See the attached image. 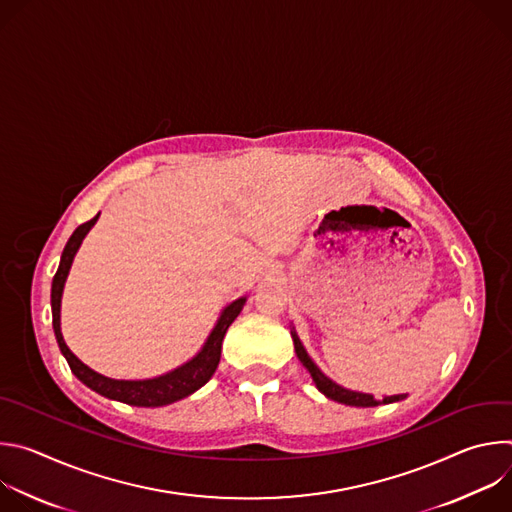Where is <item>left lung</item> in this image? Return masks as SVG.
<instances>
[{
	"mask_svg": "<svg viewBox=\"0 0 512 512\" xmlns=\"http://www.w3.org/2000/svg\"><path fill=\"white\" fill-rule=\"evenodd\" d=\"M291 340H294V348H296V354L300 358V362L304 364V367L308 369V373L312 375L318 391L322 395H326L328 399L332 401H338V403H344V405H350V407H377V405H387V403H397V401H403L407 395H391V397H383V399H377L373 397L371 393H360V391H350V389H344L340 387L338 383H334L332 379H328L320 369L318 364L310 358L308 350L304 348L296 328L291 326Z\"/></svg>",
	"mask_w": 512,
	"mask_h": 512,
	"instance_id": "obj_1",
	"label": "left lung"
}]
</instances>
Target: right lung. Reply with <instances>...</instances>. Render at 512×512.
<instances>
[{"label": "right lung", "instance_id": "obj_1", "mask_svg": "<svg viewBox=\"0 0 512 512\" xmlns=\"http://www.w3.org/2000/svg\"><path fill=\"white\" fill-rule=\"evenodd\" d=\"M99 214L70 235L64 251L60 255V265L56 269V275L52 279L50 306H52V326H54V336H56L58 348L64 354L72 375H75L83 385H87L89 389H93L95 393H99L107 399L127 403L133 407H164V405L176 403V401L192 395L200 387H204L210 381V377L214 375V371L218 367V360H221L223 338H225L229 326L241 314V310L247 302V296L225 306V310L221 312V316H218L214 328L206 336L202 348L190 360H186L184 364H180V367H176L164 375H158L152 379L127 381V379H111V377H105V375L93 371L83 360H79L75 354L70 352V348L66 346L64 338H62L60 304H62V291H64V283H66L68 271L72 267V261H75V255L81 249L89 231L95 227Z\"/></svg>", "mask_w": 512, "mask_h": 512}]
</instances>
